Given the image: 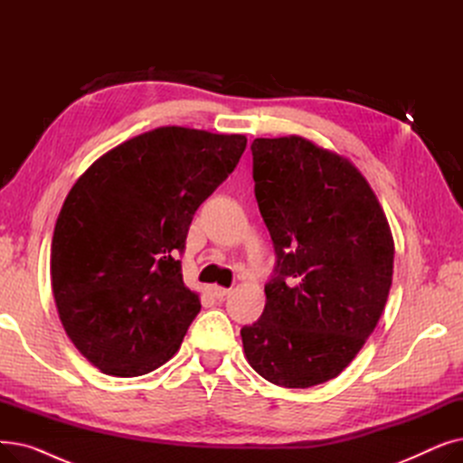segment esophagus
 Returning a JSON list of instances; mask_svg holds the SVG:
<instances>
[{
  "mask_svg": "<svg viewBox=\"0 0 463 463\" xmlns=\"http://www.w3.org/2000/svg\"><path fill=\"white\" fill-rule=\"evenodd\" d=\"M229 293H231V288L219 287V285H213V287H212V295H213L217 300H223V298H225Z\"/></svg>",
  "mask_w": 463,
  "mask_h": 463,
  "instance_id": "obj_1",
  "label": "esophagus"
}]
</instances>
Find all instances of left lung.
<instances>
[{
	"mask_svg": "<svg viewBox=\"0 0 463 463\" xmlns=\"http://www.w3.org/2000/svg\"><path fill=\"white\" fill-rule=\"evenodd\" d=\"M251 154L276 269L260 319L240 330L241 344L266 381L309 388L342 373L377 326L394 240L349 159L297 135L255 138Z\"/></svg>",
	"mask_w": 463,
	"mask_h": 463,
	"instance_id": "8db88e82",
	"label": "left lung"
}]
</instances>
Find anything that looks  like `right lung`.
I'll return each instance as SVG.
<instances>
[{"label":"right lung","instance_id":"1","mask_svg":"<svg viewBox=\"0 0 463 463\" xmlns=\"http://www.w3.org/2000/svg\"><path fill=\"white\" fill-rule=\"evenodd\" d=\"M244 135L157 128L97 159L52 236V293L80 354L114 377L157 370L201 311L178 255L193 215L238 165Z\"/></svg>","mask_w":463,"mask_h":463}]
</instances>
